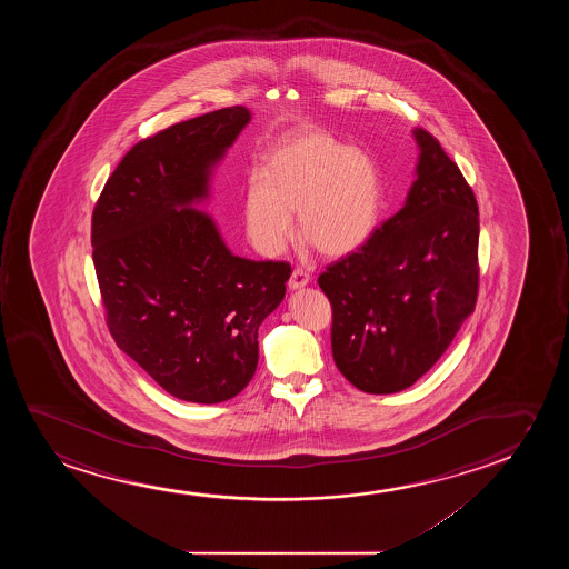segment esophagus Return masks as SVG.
Returning a JSON list of instances; mask_svg holds the SVG:
<instances>
[{
  "label": "esophagus",
  "mask_w": 569,
  "mask_h": 569,
  "mask_svg": "<svg viewBox=\"0 0 569 569\" xmlns=\"http://www.w3.org/2000/svg\"><path fill=\"white\" fill-rule=\"evenodd\" d=\"M309 281H311V276L305 272V270H301V268H296L293 273H291V278H289L288 286L289 289H301L305 288Z\"/></svg>",
  "instance_id": "1"
}]
</instances>
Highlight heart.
Masks as SVG:
<instances>
[{
  "instance_id": "1",
  "label": "heart",
  "mask_w": 569,
  "mask_h": 569,
  "mask_svg": "<svg viewBox=\"0 0 569 569\" xmlns=\"http://www.w3.org/2000/svg\"><path fill=\"white\" fill-rule=\"evenodd\" d=\"M299 233L327 257H343L373 234L381 213V177L371 157L320 130L293 133L252 171L242 223L252 247L278 257Z\"/></svg>"
}]
</instances>
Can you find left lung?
<instances>
[{
    "instance_id": "obj_1",
    "label": "left lung",
    "mask_w": 569,
    "mask_h": 569,
    "mask_svg": "<svg viewBox=\"0 0 569 569\" xmlns=\"http://www.w3.org/2000/svg\"><path fill=\"white\" fill-rule=\"evenodd\" d=\"M416 180L400 210L319 276L332 356L369 395L412 387L443 356L478 297V203L457 163L416 128Z\"/></svg>"
}]
</instances>
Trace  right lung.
Listing matches in <instances>:
<instances>
[{
  "mask_svg": "<svg viewBox=\"0 0 569 569\" xmlns=\"http://www.w3.org/2000/svg\"><path fill=\"white\" fill-rule=\"evenodd\" d=\"M249 122V109L229 107L141 140L93 210L94 272L110 335L187 402L218 405L249 385L258 327L291 276L288 262L234 257L213 218L194 208Z\"/></svg>",
  "mask_w": 569,
  "mask_h": 569,
  "instance_id": "right-lung-1",
  "label": "right lung"
}]
</instances>
